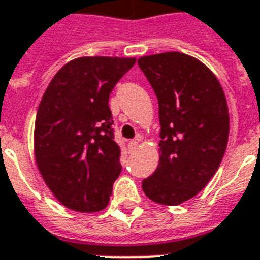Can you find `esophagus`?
Masks as SVG:
<instances>
[{
  "label": "esophagus",
  "mask_w": 260,
  "mask_h": 260,
  "mask_svg": "<svg viewBox=\"0 0 260 260\" xmlns=\"http://www.w3.org/2000/svg\"><path fill=\"white\" fill-rule=\"evenodd\" d=\"M139 147V139H135V140H131L129 143H128V149H129L131 152H134L135 149Z\"/></svg>",
  "instance_id": "34e87169"
}]
</instances>
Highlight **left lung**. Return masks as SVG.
<instances>
[{
  "label": "left lung",
  "instance_id": "8db88e82",
  "mask_svg": "<svg viewBox=\"0 0 260 260\" xmlns=\"http://www.w3.org/2000/svg\"><path fill=\"white\" fill-rule=\"evenodd\" d=\"M137 64L159 101L161 137L159 166L143 180V191L156 203L178 206L206 187L224 156V92L214 73L188 54H152Z\"/></svg>",
  "mask_w": 260,
  "mask_h": 260
}]
</instances>
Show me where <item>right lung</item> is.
Listing matches in <instances>:
<instances>
[{
	"label": "right lung",
	"instance_id": "add662e5",
	"mask_svg": "<svg viewBox=\"0 0 260 260\" xmlns=\"http://www.w3.org/2000/svg\"><path fill=\"white\" fill-rule=\"evenodd\" d=\"M136 58L80 57L57 72L35 124V156L42 179L65 207L97 212L109 203L121 172L109 94Z\"/></svg>",
	"mask_w": 260,
	"mask_h": 260
}]
</instances>
